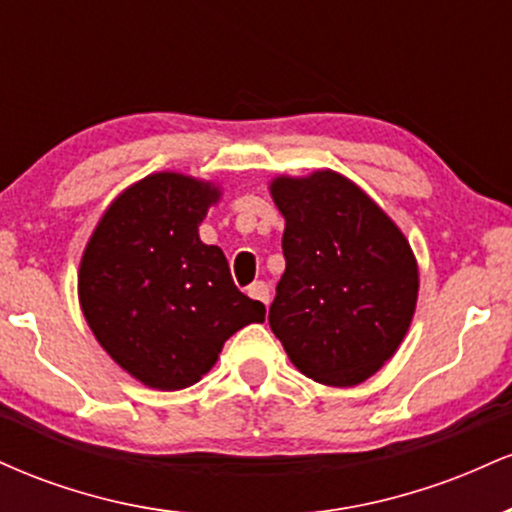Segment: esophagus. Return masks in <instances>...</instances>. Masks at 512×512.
Returning a JSON list of instances; mask_svg holds the SVG:
<instances>
[{
  "instance_id": "1",
  "label": "esophagus",
  "mask_w": 512,
  "mask_h": 512,
  "mask_svg": "<svg viewBox=\"0 0 512 512\" xmlns=\"http://www.w3.org/2000/svg\"><path fill=\"white\" fill-rule=\"evenodd\" d=\"M248 296L267 305L269 303V286L264 284V281H255V284L248 286Z\"/></svg>"
}]
</instances>
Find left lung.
Wrapping results in <instances>:
<instances>
[{
    "instance_id": "1",
    "label": "left lung",
    "mask_w": 512,
    "mask_h": 512,
    "mask_svg": "<svg viewBox=\"0 0 512 512\" xmlns=\"http://www.w3.org/2000/svg\"><path fill=\"white\" fill-rule=\"evenodd\" d=\"M286 228V272L269 327L315 383L354 387L378 373L407 337L419 264L407 236L337 170L269 182Z\"/></svg>"
}]
</instances>
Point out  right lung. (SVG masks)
<instances>
[{"mask_svg": "<svg viewBox=\"0 0 512 512\" xmlns=\"http://www.w3.org/2000/svg\"><path fill=\"white\" fill-rule=\"evenodd\" d=\"M221 199L211 180L161 170L122 190L88 238L79 305L108 356L151 390L199 383L228 337L264 322V305L233 286L199 223Z\"/></svg>", "mask_w": 512, "mask_h": 512, "instance_id": "add662e5", "label": "right lung"}]
</instances>
